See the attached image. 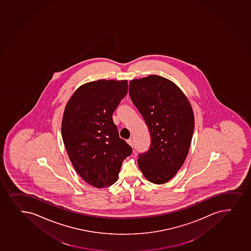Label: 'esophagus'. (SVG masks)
<instances>
[{"label": "esophagus", "mask_w": 251, "mask_h": 251, "mask_svg": "<svg viewBox=\"0 0 251 251\" xmlns=\"http://www.w3.org/2000/svg\"><path fill=\"white\" fill-rule=\"evenodd\" d=\"M127 142V144H129L130 146L133 147V141H132V139L130 138V139H128Z\"/></svg>", "instance_id": "34e87169"}]
</instances>
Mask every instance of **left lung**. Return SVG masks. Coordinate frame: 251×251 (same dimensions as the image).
<instances>
[{
    "mask_svg": "<svg viewBox=\"0 0 251 251\" xmlns=\"http://www.w3.org/2000/svg\"><path fill=\"white\" fill-rule=\"evenodd\" d=\"M129 95L151 137L149 150L138 154V167L151 183H167L189 152L195 128L191 105L174 82L156 75L132 80Z\"/></svg>",
    "mask_w": 251,
    "mask_h": 251,
    "instance_id": "8db88e82",
    "label": "left lung"
}]
</instances>
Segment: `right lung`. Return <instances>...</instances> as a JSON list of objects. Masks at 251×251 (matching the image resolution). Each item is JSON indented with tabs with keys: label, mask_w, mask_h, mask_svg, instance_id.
<instances>
[{
	"label": "right lung",
	"mask_w": 251,
	"mask_h": 251,
	"mask_svg": "<svg viewBox=\"0 0 251 251\" xmlns=\"http://www.w3.org/2000/svg\"><path fill=\"white\" fill-rule=\"evenodd\" d=\"M127 81L99 80L82 85L66 106L62 137L74 169L99 189L118 179L132 148L119 138L113 113L127 95Z\"/></svg>",
	"instance_id": "1"
}]
</instances>
